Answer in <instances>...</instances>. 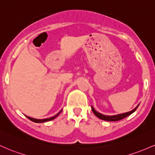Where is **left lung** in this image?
<instances>
[{
  "label": "left lung",
  "instance_id": "1",
  "mask_svg": "<svg viewBox=\"0 0 155 155\" xmlns=\"http://www.w3.org/2000/svg\"><path fill=\"white\" fill-rule=\"evenodd\" d=\"M138 105L137 106V107H135V109H133V110L130 111V112L124 113V114H119V115H115V116H105V115H102V114H100V113H98V112H97V111L95 110L94 108V107H92V106H91V109H92V111H93V113H94V115L96 116L97 117H98L99 119H102V120H105V121H119V120H121V119H124V118H126L127 116H130V114H133V113L135 112V110H136V109L138 108Z\"/></svg>",
  "mask_w": 155,
  "mask_h": 155
}]
</instances>
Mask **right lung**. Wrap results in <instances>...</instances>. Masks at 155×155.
I'll return each instance as SVG.
<instances>
[{
  "instance_id": "obj_1",
  "label": "right lung",
  "mask_w": 155,
  "mask_h": 155,
  "mask_svg": "<svg viewBox=\"0 0 155 155\" xmlns=\"http://www.w3.org/2000/svg\"><path fill=\"white\" fill-rule=\"evenodd\" d=\"M61 110L60 112L58 113V114H57L55 116H53V117L48 118V119H34V118H31V117H29V116H25L28 118V119H30L31 121H34V122H36V123H42V122H46V121H51V120L55 119V118H56L57 116H58L59 115V114H61Z\"/></svg>"
}]
</instances>
